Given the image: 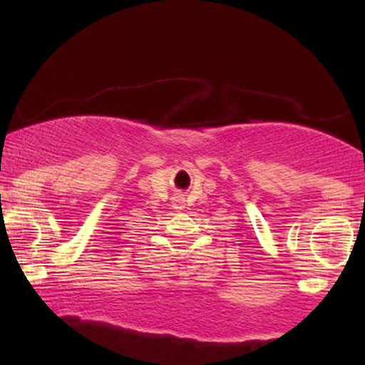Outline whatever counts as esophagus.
I'll return each instance as SVG.
<instances>
[{
  "label": "esophagus",
  "instance_id": "obj_1",
  "mask_svg": "<svg viewBox=\"0 0 365 365\" xmlns=\"http://www.w3.org/2000/svg\"><path fill=\"white\" fill-rule=\"evenodd\" d=\"M173 204H174V209H178V211H181V209H184V199L181 196L173 197Z\"/></svg>",
  "mask_w": 365,
  "mask_h": 365
}]
</instances>
